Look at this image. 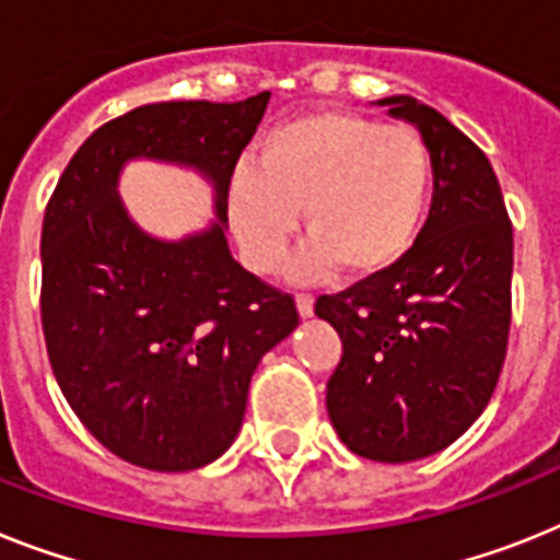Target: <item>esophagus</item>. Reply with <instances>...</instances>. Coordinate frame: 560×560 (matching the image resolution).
<instances>
[{"label":"esophagus","mask_w":560,"mask_h":560,"mask_svg":"<svg viewBox=\"0 0 560 560\" xmlns=\"http://www.w3.org/2000/svg\"><path fill=\"white\" fill-rule=\"evenodd\" d=\"M313 295H307V293H302V295H295V307H299V316L302 318H310L313 316Z\"/></svg>","instance_id":"obj_1"}]
</instances>
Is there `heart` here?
<instances>
[{"label": "heart", "instance_id": "obj_1", "mask_svg": "<svg viewBox=\"0 0 560 560\" xmlns=\"http://www.w3.org/2000/svg\"><path fill=\"white\" fill-rule=\"evenodd\" d=\"M432 196V159L412 128L347 110L281 121L258 142L256 164L230 176V222L253 270L281 265L304 210L310 242L293 279H375L410 256Z\"/></svg>", "mask_w": 560, "mask_h": 560}]
</instances>
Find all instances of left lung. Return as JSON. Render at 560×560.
I'll return each instance as SVG.
<instances>
[{"instance_id":"8db88e82","label":"left lung","mask_w":560,"mask_h":560,"mask_svg":"<svg viewBox=\"0 0 560 560\" xmlns=\"http://www.w3.org/2000/svg\"><path fill=\"white\" fill-rule=\"evenodd\" d=\"M432 159V205L401 265L336 295L316 316L341 336L327 382L338 439L404 464L462 439L490 404L510 336L512 224L490 159L435 107L387 96Z\"/></svg>"}]
</instances>
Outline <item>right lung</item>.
Returning a JSON list of instances; mask_svg holds the SVG:
<instances>
[{
  "label": "right lung",
  "mask_w": 560,
  "mask_h": 560,
  "mask_svg": "<svg viewBox=\"0 0 560 560\" xmlns=\"http://www.w3.org/2000/svg\"><path fill=\"white\" fill-rule=\"evenodd\" d=\"M270 93L244 102H156L88 136L42 224V330L65 398L93 439L136 467L187 472L236 441L258 361L288 338V293L228 247V190ZM136 158L190 166L217 219L167 243L118 199Z\"/></svg>",
  "instance_id": "1"
}]
</instances>
